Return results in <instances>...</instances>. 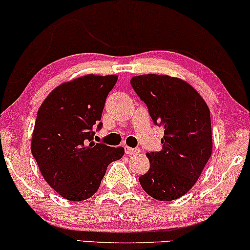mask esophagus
<instances>
[{
  "mask_svg": "<svg viewBox=\"0 0 250 250\" xmlns=\"http://www.w3.org/2000/svg\"><path fill=\"white\" fill-rule=\"evenodd\" d=\"M124 149H125V153L127 156L136 155V153L140 152V149L139 148H131V146H125Z\"/></svg>",
  "mask_w": 250,
  "mask_h": 250,
  "instance_id": "1",
  "label": "esophagus"
}]
</instances>
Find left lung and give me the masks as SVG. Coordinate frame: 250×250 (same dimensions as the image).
Wrapping results in <instances>:
<instances>
[{
  "label": "left lung",
  "instance_id": "1",
  "mask_svg": "<svg viewBox=\"0 0 250 250\" xmlns=\"http://www.w3.org/2000/svg\"><path fill=\"white\" fill-rule=\"evenodd\" d=\"M131 84L153 123L164 127L162 150L146 153L150 167L140 184L157 200H175L194 186L211 155L209 108L181 78L148 74L132 77Z\"/></svg>",
  "mask_w": 250,
  "mask_h": 250
}]
</instances>
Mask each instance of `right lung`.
<instances>
[{"label":"right lung","instance_id":"1","mask_svg":"<svg viewBox=\"0 0 250 250\" xmlns=\"http://www.w3.org/2000/svg\"><path fill=\"white\" fill-rule=\"evenodd\" d=\"M117 75L88 74L58 85L42 102L32 135V153L47 184L61 197L82 201L93 196L110 163L124 148L95 143L105 99Z\"/></svg>","mask_w":250,"mask_h":250}]
</instances>
